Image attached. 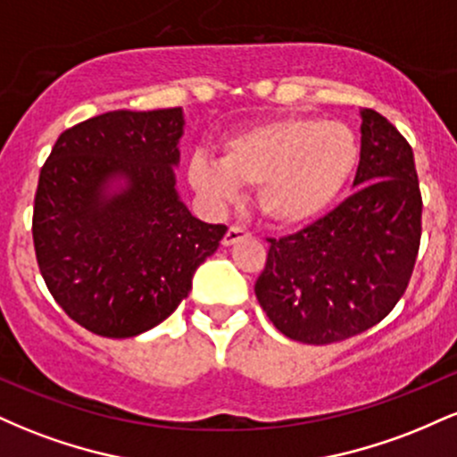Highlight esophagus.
Masks as SVG:
<instances>
[{"label":"esophagus","instance_id":"1","mask_svg":"<svg viewBox=\"0 0 457 457\" xmlns=\"http://www.w3.org/2000/svg\"><path fill=\"white\" fill-rule=\"evenodd\" d=\"M249 232H246L245 228H240V225H232V228H228V232L223 236V245L225 246H232L234 243H238V240L243 238H249Z\"/></svg>","mask_w":457,"mask_h":457}]
</instances>
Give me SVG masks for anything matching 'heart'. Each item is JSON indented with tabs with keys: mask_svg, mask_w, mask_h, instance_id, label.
I'll return each instance as SVG.
<instances>
[{
	"mask_svg": "<svg viewBox=\"0 0 457 457\" xmlns=\"http://www.w3.org/2000/svg\"><path fill=\"white\" fill-rule=\"evenodd\" d=\"M359 141L348 127L290 115L225 139L221 159L195 154L188 182L223 206L240 187H255V204L283 228L312 223L337 202L359 167Z\"/></svg>",
	"mask_w": 457,
	"mask_h": 457,
	"instance_id": "heart-1",
	"label": "heart"
}]
</instances>
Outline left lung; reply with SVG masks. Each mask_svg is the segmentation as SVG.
Returning <instances> with one entry per match:
<instances>
[{"label":"left lung","instance_id":"obj_1","mask_svg":"<svg viewBox=\"0 0 457 457\" xmlns=\"http://www.w3.org/2000/svg\"><path fill=\"white\" fill-rule=\"evenodd\" d=\"M356 191L301 232L269 238L255 296L286 337L335 344L391 313L421 243V191L412 148L385 115L361 112Z\"/></svg>","mask_w":457,"mask_h":457}]
</instances>
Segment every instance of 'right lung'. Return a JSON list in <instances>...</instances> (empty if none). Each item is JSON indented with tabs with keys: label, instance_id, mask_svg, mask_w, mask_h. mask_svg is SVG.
<instances>
[{
	"label": "right lung",
	"instance_id": "obj_1",
	"mask_svg": "<svg viewBox=\"0 0 457 457\" xmlns=\"http://www.w3.org/2000/svg\"><path fill=\"white\" fill-rule=\"evenodd\" d=\"M182 127L180 107L96 115L66 129L40 170V275L57 305L103 337H135L170 318L228 232L178 197ZM113 179L128 185L109 194Z\"/></svg>",
	"mask_w": 457,
	"mask_h": 457
}]
</instances>
